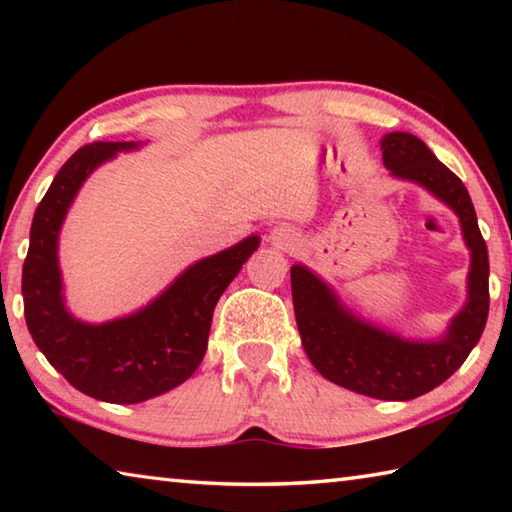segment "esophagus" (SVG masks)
Wrapping results in <instances>:
<instances>
[{"label": "esophagus", "mask_w": 512, "mask_h": 512, "mask_svg": "<svg viewBox=\"0 0 512 512\" xmlns=\"http://www.w3.org/2000/svg\"><path fill=\"white\" fill-rule=\"evenodd\" d=\"M271 239L275 241L277 246H291L293 241V232L289 228H284V225H280V228H275L271 232Z\"/></svg>", "instance_id": "obj_1"}]
</instances>
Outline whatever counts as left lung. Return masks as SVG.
Here are the masks:
<instances>
[{
    "label": "left lung",
    "instance_id": "8db88e82",
    "mask_svg": "<svg viewBox=\"0 0 512 512\" xmlns=\"http://www.w3.org/2000/svg\"><path fill=\"white\" fill-rule=\"evenodd\" d=\"M393 176L413 180L458 214L472 250L470 300L438 343H409L348 314L334 293L307 268H291V296L302 348L325 379L375 400H413L443 384L479 343L490 309L488 246L481 237L472 198L427 144L411 133L381 140Z\"/></svg>",
    "mask_w": 512,
    "mask_h": 512
}]
</instances>
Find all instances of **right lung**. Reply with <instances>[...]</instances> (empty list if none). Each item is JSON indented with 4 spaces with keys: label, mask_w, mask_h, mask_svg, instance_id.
Wrapping results in <instances>:
<instances>
[{
    "label": "right lung",
    "mask_w": 512,
    "mask_h": 512,
    "mask_svg": "<svg viewBox=\"0 0 512 512\" xmlns=\"http://www.w3.org/2000/svg\"><path fill=\"white\" fill-rule=\"evenodd\" d=\"M133 142L81 146L56 173L31 223L22 266L24 318L47 361L81 393L101 402L137 404L171 391L203 361L212 314L259 237L189 266L149 307L128 318L85 325L63 307L56 262L58 230L90 171Z\"/></svg>",
    "instance_id": "obj_1"
}]
</instances>
